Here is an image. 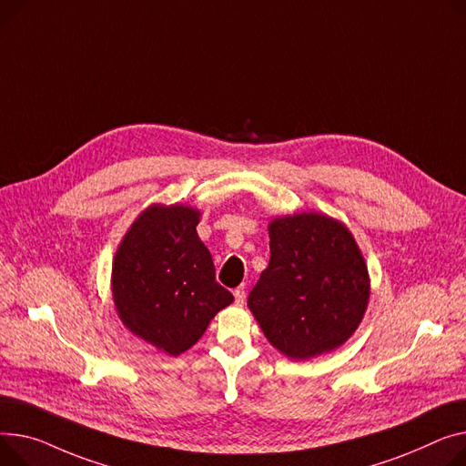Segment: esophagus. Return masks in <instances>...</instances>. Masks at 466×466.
Segmentation results:
<instances>
[{"label": "esophagus", "instance_id": "esophagus-1", "mask_svg": "<svg viewBox=\"0 0 466 466\" xmlns=\"http://www.w3.org/2000/svg\"><path fill=\"white\" fill-rule=\"evenodd\" d=\"M234 299H236L238 305H243V301H245V287H238L234 290Z\"/></svg>", "mask_w": 466, "mask_h": 466}]
</instances>
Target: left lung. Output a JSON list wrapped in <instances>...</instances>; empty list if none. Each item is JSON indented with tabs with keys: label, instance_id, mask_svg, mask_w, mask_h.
Returning a JSON list of instances; mask_svg holds the SVG:
<instances>
[{
	"label": "left lung",
	"instance_id": "left-lung-1",
	"mask_svg": "<svg viewBox=\"0 0 466 466\" xmlns=\"http://www.w3.org/2000/svg\"><path fill=\"white\" fill-rule=\"evenodd\" d=\"M269 264L247 305L269 343L290 360L340 347L360 326L369 273L350 230L320 213L269 223Z\"/></svg>",
	"mask_w": 466,
	"mask_h": 466
}]
</instances>
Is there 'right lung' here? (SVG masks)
Segmentation results:
<instances>
[{"label": "right lung", "mask_w": 466, "mask_h": 466, "mask_svg": "<svg viewBox=\"0 0 466 466\" xmlns=\"http://www.w3.org/2000/svg\"><path fill=\"white\" fill-rule=\"evenodd\" d=\"M200 211L153 204L123 236L112 266L121 322L146 343L179 356L234 301L215 281L208 247L197 234Z\"/></svg>", "instance_id": "obj_1"}]
</instances>
